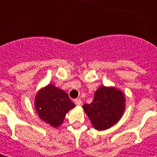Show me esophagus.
<instances>
[{
	"label": "esophagus",
	"mask_w": 157,
	"mask_h": 157,
	"mask_svg": "<svg viewBox=\"0 0 157 157\" xmlns=\"http://www.w3.org/2000/svg\"><path fill=\"white\" fill-rule=\"evenodd\" d=\"M74 102H75L77 106H81V105H82V99H81V98H75V99L74 100Z\"/></svg>",
	"instance_id": "34e87169"
}]
</instances>
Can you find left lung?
Returning <instances> with one entry per match:
<instances>
[{
    "label": "left lung",
    "mask_w": 157,
    "mask_h": 157,
    "mask_svg": "<svg viewBox=\"0 0 157 157\" xmlns=\"http://www.w3.org/2000/svg\"><path fill=\"white\" fill-rule=\"evenodd\" d=\"M82 106L93 127L103 131L121 119L124 112V95L114 87L101 86L94 93L92 102Z\"/></svg>",
    "instance_id": "1"
}]
</instances>
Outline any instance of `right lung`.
<instances>
[{"mask_svg": "<svg viewBox=\"0 0 157 157\" xmlns=\"http://www.w3.org/2000/svg\"><path fill=\"white\" fill-rule=\"evenodd\" d=\"M34 105L39 117L53 127L59 126L66 114L75 107L67 93L52 84L42 89L36 94Z\"/></svg>", "mask_w": 157, "mask_h": 157, "instance_id": "obj_1", "label": "right lung"}]
</instances>
